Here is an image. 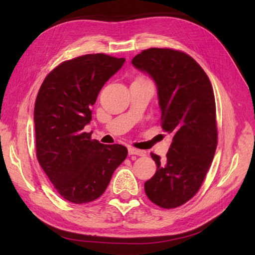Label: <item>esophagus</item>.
Returning <instances> with one entry per match:
<instances>
[{"instance_id": "esophagus-1", "label": "esophagus", "mask_w": 255, "mask_h": 255, "mask_svg": "<svg viewBox=\"0 0 255 255\" xmlns=\"http://www.w3.org/2000/svg\"><path fill=\"white\" fill-rule=\"evenodd\" d=\"M128 154L129 155H138V156H143L145 152L142 150H138L135 148H128Z\"/></svg>"}]
</instances>
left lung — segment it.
<instances>
[{
    "label": "left lung",
    "mask_w": 255,
    "mask_h": 255,
    "mask_svg": "<svg viewBox=\"0 0 255 255\" xmlns=\"http://www.w3.org/2000/svg\"><path fill=\"white\" fill-rule=\"evenodd\" d=\"M157 88L161 128L172 135L167 157L151 153L156 172L145 195L163 208L186 203L201 187L217 148L215 96L210 79L187 54L151 48L132 59Z\"/></svg>",
    "instance_id": "1"
}]
</instances>
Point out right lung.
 I'll return each mask as SVG.
<instances>
[{
	"mask_svg": "<svg viewBox=\"0 0 255 255\" xmlns=\"http://www.w3.org/2000/svg\"><path fill=\"white\" fill-rule=\"evenodd\" d=\"M125 61L101 53L64 61L48 74L37 95V159L58 194L72 203L98 199L127 158L126 146L100 143L84 132L100 90Z\"/></svg>",
	"mask_w": 255,
	"mask_h": 255,
	"instance_id": "1",
	"label": "right lung"
}]
</instances>
